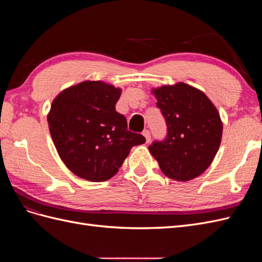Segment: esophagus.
<instances>
[{"label":"esophagus","mask_w":262,"mask_h":262,"mask_svg":"<svg viewBox=\"0 0 262 262\" xmlns=\"http://www.w3.org/2000/svg\"><path fill=\"white\" fill-rule=\"evenodd\" d=\"M142 134H143V136L145 137L146 143H148V142L150 141V133H149V131L148 130H144L143 132H142Z\"/></svg>","instance_id":"34e87169"}]
</instances>
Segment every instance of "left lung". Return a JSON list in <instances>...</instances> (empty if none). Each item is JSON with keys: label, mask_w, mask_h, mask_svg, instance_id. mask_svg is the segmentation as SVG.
<instances>
[{"label": "left lung", "mask_w": 262, "mask_h": 262, "mask_svg": "<svg viewBox=\"0 0 262 262\" xmlns=\"http://www.w3.org/2000/svg\"><path fill=\"white\" fill-rule=\"evenodd\" d=\"M167 125V136L148 146L168 178L188 181L211 165L221 144L223 124L207 95L185 83L153 90Z\"/></svg>", "instance_id": "left-lung-1"}]
</instances>
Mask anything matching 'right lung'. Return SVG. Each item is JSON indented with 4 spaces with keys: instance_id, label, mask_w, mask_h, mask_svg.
I'll use <instances>...</instances> for the list:
<instances>
[{
    "instance_id": "add662e5",
    "label": "right lung",
    "mask_w": 262,
    "mask_h": 262,
    "mask_svg": "<svg viewBox=\"0 0 262 262\" xmlns=\"http://www.w3.org/2000/svg\"><path fill=\"white\" fill-rule=\"evenodd\" d=\"M121 90L100 81L71 86L54 98L48 115L51 138L61 160L76 176L105 181L116 175L132 146L145 138L128 130L116 112Z\"/></svg>"
}]
</instances>
